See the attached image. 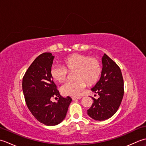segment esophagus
Returning a JSON list of instances; mask_svg holds the SVG:
<instances>
[{"mask_svg": "<svg viewBox=\"0 0 146 146\" xmlns=\"http://www.w3.org/2000/svg\"><path fill=\"white\" fill-rule=\"evenodd\" d=\"M82 98V97H73L72 99L73 100H78V99Z\"/></svg>", "mask_w": 146, "mask_h": 146, "instance_id": "1", "label": "esophagus"}]
</instances>
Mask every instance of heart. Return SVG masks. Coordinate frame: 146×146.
Listing matches in <instances>:
<instances>
[{
  "label": "heart",
  "mask_w": 146,
  "mask_h": 146,
  "mask_svg": "<svg viewBox=\"0 0 146 146\" xmlns=\"http://www.w3.org/2000/svg\"><path fill=\"white\" fill-rule=\"evenodd\" d=\"M63 66H52L51 68V76L54 81H66L68 72L73 73L74 82L66 83L61 87V92L65 95L76 97L80 95L85 88L86 83L94 84L100 78L102 73V65L100 61L95 57L75 53L64 58Z\"/></svg>",
  "instance_id": "1"
}]
</instances>
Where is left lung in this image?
Instances as JSON below:
<instances>
[{"label":"left lung","instance_id":"left-lung-1","mask_svg":"<svg viewBox=\"0 0 146 146\" xmlns=\"http://www.w3.org/2000/svg\"><path fill=\"white\" fill-rule=\"evenodd\" d=\"M102 64L100 79L91 89L99 98L92 97L94 103L87 110L90 117L99 121L109 119L116 113L124 94L123 80L119 66L106 54L102 58Z\"/></svg>","mask_w":146,"mask_h":146}]
</instances>
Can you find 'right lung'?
<instances>
[{
  "mask_svg": "<svg viewBox=\"0 0 146 146\" xmlns=\"http://www.w3.org/2000/svg\"><path fill=\"white\" fill-rule=\"evenodd\" d=\"M54 56L44 52L30 65L23 78V90L27 107L39 122L52 126L61 123L66 117L72 101L70 97H61L52 80L50 71ZM58 98V102L50 99Z\"/></svg>",
  "mask_w": 146,
  "mask_h": 146,
  "instance_id": "1",
  "label": "right lung"
}]
</instances>
